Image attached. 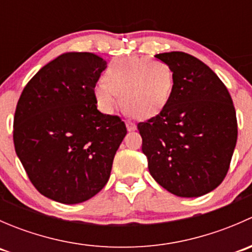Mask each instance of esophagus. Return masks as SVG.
Instances as JSON below:
<instances>
[{"label":"esophagus","instance_id":"esophagus-1","mask_svg":"<svg viewBox=\"0 0 252 252\" xmlns=\"http://www.w3.org/2000/svg\"><path fill=\"white\" fill-rule=\"evenodd\" d=\"M126 129H128L129 131H134V130H136V124L135 123H133V122H126Z\"/></svg>","mask_w":252,"mask_h":252}]
</instances>
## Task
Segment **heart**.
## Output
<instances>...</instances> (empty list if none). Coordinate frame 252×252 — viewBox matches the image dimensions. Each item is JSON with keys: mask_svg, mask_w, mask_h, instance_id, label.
I'll return each instance as SVG.
<instances>
[{"mask_svg": "<svg viewBox=\"0 0 252 252\" xmlns=\"http://www.w3.org/2000/svg\"><path fill=\"white\" fill-rule=\"evenodd\" d=\"M174 88V75L164 62L147 57L113 60L103 73V80L94 88L97 106L113 113L119 103L134 118H150L163 110Z\"/></svg>", "mask_w": 252, "mask_h": 252, "instance_id": "heart-1", "label": "heart"}]
</instances>
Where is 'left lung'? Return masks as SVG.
I'll use <instances>...</instances> for the list:
<instances>
[{"instance_id": "left-lung-1", "label": "left lung", "mask_w": 252, "mask_h": 252, "mask_svg": "<svg viewBox=\"0 0 252 252\" xmlns=\"http://www.w3.org/2000/svg\"><path fill=\"white\" fill-rule=\"evenodd\" d=\"M171 67L174 88L166 107L138 124L149 171L180 197L215 190L229 169L238 124L232 97L210 67L184 52L158 53Z\"/></svg>"}]
</instances>
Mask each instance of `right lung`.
<instances>
[{"label":"right lung","mask_w":252,"mask_h":252,"mask_svg":"<svg viewBox=\"0 0 252 252\" xmlns=\"http://www.w3.org/2000/svg\"><path fill=\"white\" fill-rule=\"evenodd\" d=\"M106 67L95 53H62L30 79L18 101L17 156L32 185L53 201L80 204L110 179L126 128L96 106L94 88Z\"/></svg>","instance_id":"obj_1"}]
</instances>
